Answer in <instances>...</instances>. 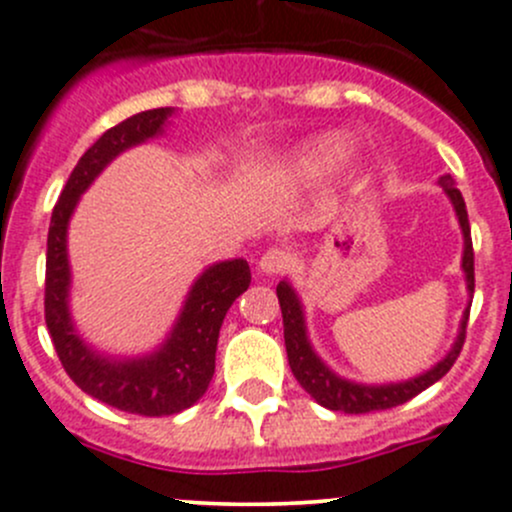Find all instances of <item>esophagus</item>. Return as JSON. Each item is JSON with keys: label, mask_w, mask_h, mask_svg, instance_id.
<instances>
[{"label": "esophagus", "mask_w": 512, "mask_h": 512, "mask_svg": "<svg viewBox=\"0 0 512 512\" xmlns=\"http://www.w3.org/2000/svg\"><path fill=\"white\" fill-rule=\"evenodd\" d=\"M290 265L292 255L287 250H282V247H270V250L260 257V270L265 272V275H280V272H285Z\"/></svg>", "instance_id": "obj_1"}]
</instances>
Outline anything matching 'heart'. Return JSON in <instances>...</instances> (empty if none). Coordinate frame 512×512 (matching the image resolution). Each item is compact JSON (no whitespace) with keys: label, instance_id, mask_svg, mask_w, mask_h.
Segmentation results:
<instances>
[{"label":"heart","instance_id":"b5f03b06","mask_svg":"<svg viewBox=\"0 0 512 512\" xmlns=\"http://www.w3.org/2000/svg\"><path fill=\"white\" fill-rule=\"evenodd\" d=\"M350 150V140L342 135H325L310 140L292 155L290 167L297 175H320V172L335 167Z\"/></svg>","mask_w":512,"mask_h":512}]
</instances>
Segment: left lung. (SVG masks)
<instances>
[{"label":"left lung","mask_w":512,"mask_h":512,"mask_svg":"<svg viewBox=\"0 0 512 512\" xmlns=\"http://www.w3.org/2000/svg\"><path fill=\"white\" fill-rule=\"evenodd\" d=\"M445 195L453 200L455 215H458L460 227H463L465 237V252H463V270L465 280H468L470 295L475 292V252H473V240H470V222H468V210H465V200L460 195V190L455 187L453 177L445 175L440 180ZM277 300H280L282 310V327H285V347H287V360H290L292 375L297 377L305 393H310L322 408L327 410H340V413L360 415V413H372V410H388L395 405H403L408 400H413L415 395L423 393L425 388H430L433 382H438L450 367L458 360L460 350L465 345V327H468L470 317V305L465 310L463 322H460V335L455 340L453 350L445 355V360H440L438 365L430 367L423 375L413 377L408 382H395V385H360V382H350L337 377L330 367H325V362L312 352L310 340H307L305 332V317H302L300 300H297L295 290H292L287 282L277 285Z\"/></svg>","instance_id":"8db88e82"}]
</instances>
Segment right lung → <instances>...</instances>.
<instances>
[{"label": "right lung", "mask_w": 512, "mask_h": 512, "mask_svg": "<svg viewBox=\"0 0 512 512\" xmlns=\"http://www.w3.org/2000/svg\"><path fill=\"white\" fill-rule=\"evenodd\" d=\"M172 107L147 109L104 132L69 175L47 235V275H44V322L64 372L77 388L124 413L162 418L195 405L210 388L215 375V352L222 320L232 302L250 287V265L230 260L202 272L190 290L170 340L155 355L140 360H107L89 350L74 332L67 310L69 262L67 225L79 195L94 177L127 147L160 135Z\"/></svg>", "instance_id": "right-lung-1"}]
</instances>
